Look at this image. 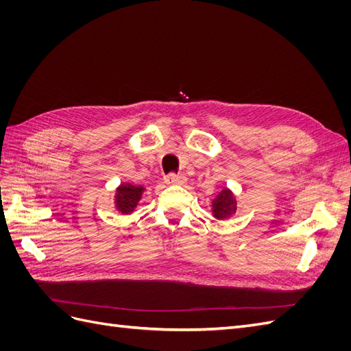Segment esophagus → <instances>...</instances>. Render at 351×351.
<instances>
[{
	"instance_id": "1",
	"label": "esophagus",
	"mask_w": 351,
	"mask_h": 351,
	"mask_svg": "<svg viewBox=\"0 0 351 351\" xmlns=\"http://www.w3.org/2000/svg\"><path fill=\"white\" fill-rule=\"evenodd\" d=\"M187 182V178L183 174H176V173H169L165 178L167 184H184Z\"/></svg>"
}]
</instances>
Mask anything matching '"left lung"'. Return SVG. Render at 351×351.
I'll return each mask as SVG.
<instances>
[{
  "label": "left lung",
  "mask_w": 351,
  "mask_h": 351,
  "mask_svg": "<svg viewBox=\"0 0 351 351\" xmlns=\"http://www.w3.org/2000/svg\"><path fill=\"white\" fill-rule=\"evenodd\" d=\"M237 202L230 189L224 187L212 200V214L217 219H227L232 214H236Z\"/></svg>",
  "instance_id": "obj_1"
}]
</instances>
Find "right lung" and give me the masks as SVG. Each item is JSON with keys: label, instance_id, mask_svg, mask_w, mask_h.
Instances as JSON below:
<instances>
[{"label": "right lung", "instance_id": "right-lung-1", "mask_svg": "<svg viewBox=\"0 0 351 351\" xmlns=\"http://www.w3.org/2000/svg\"><path fill=\"white\" fill-rule=\"evenodd\" d=\"M142 186H134L130 183H123L119 189H117L115 195V208L119 209L121 214H132L134 208L139 204L143 193Z\"/></svg>", "mask_w": 351, "mask_h": 351}]
</instances>
